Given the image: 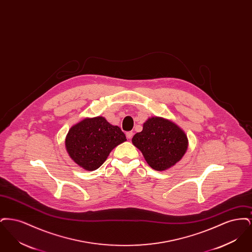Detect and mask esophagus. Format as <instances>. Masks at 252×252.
Returning <instances> with one entry per match:
<instances>
[{
	"label": "esophagus",
	"instance_id": "1",
	"mask_svg": "<svg viewBox=\"0 0 252 252\" xmlns=\"http://www.w3.org/2000/svg\"><path fill=\"white\" fill-rule=\"evenodd\" d=\"M126 139H128V140H130L132 138V136H133V132L128 131L126 133Z\"/></svg>",
	"mask_w": 252,
	"mask_h": 252
}]
</instances>
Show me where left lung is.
Segmentation results:
<instances>
[{
    "label": "left lung",
    "mask_w": 252,
    "mask_h": 252,
    "mask_svg": "<svg viewBox=\"0 0 252 252\" xmlns=\"http://www.w3.org/2000/svg\"><path fill=\"white\" fill-rule=\"evenodd\" d=\"M132 143L142 151L147 163L157 171L176 164L188 147L185 133L174 123L159 117L146 121L143 131L133 136Z\"/></svg>",
    "instance_id": "8db88e82"
}]
</instances>
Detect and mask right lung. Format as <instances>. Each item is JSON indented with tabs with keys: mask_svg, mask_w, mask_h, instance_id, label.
Listing matches in <instances>:
<instances>
[{
	"mask_svg": "<svg viewBox=\"0 0 252 252\" xmlns=\"http://www.w3.org/2000/svg\"><path fill=\"white\" fill-rule=\"evenodd\" d=\"M126 135L103 117L85 119L73 126L66 138V148L79 166L88 171L100 167L110 151L125 142Z\"/></svg>",
	"mask_w": 252,
	"mask_h": 252,
	"instance_id": "add662e5",
	"label": "right lung"
}]
</instances>
